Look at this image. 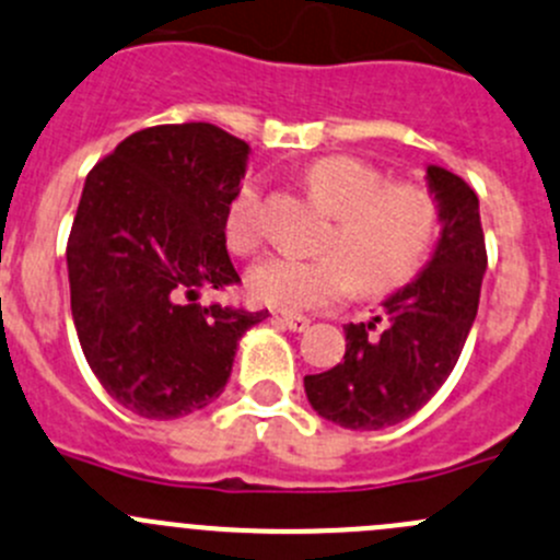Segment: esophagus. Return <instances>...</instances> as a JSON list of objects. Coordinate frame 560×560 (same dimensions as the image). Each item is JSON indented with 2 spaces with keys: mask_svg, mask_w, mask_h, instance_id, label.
Wrapping results in <instances>:
<instances>
[{
  "mask_svg": "<svg viewBox=\"0 0 560 560\" xmlns=\"http://www.w3.org/2000/svg\"><path fill=\"white\" fill-rule=\"evenodd\" d=\"M279 323L284 325V328H290V330H295V334H301V330L308 328V323H312V319L303 317V314H279Z\"/></svg>",
  "mask_w": 560,
  "mask_h": 560,
  "instance_id": "1",
  "label": "esophagus"
}]
</instances>
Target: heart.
<instances>
[{
  "label": "heart",
  "instance_id": "obj_1",
  "mask_svg": "<svg viewBox=\"0 0 560 560\" xmlns=\"http://www.w3.org/2000/svg\"><path fill=\"white\" fill-rule=\"evenodd\" d=\"M306 180L317 202L334 215L319 257L270 254L248 270L254 301L281 312L328 308L352 290L380 295L421 270L438 235V202L418 183H385L383 172L352 155L312 164ZM226 243L254 254L262 243V194L246 180L226 205Z\"/></svg>",
  "mask_w": 560,
  "mask_h": 560
}]
</instances>
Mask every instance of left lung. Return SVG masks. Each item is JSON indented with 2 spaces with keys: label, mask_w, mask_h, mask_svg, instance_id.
Masks as SVG:
<instances>
[{
  "label": "left lung",
  "mask_w": 560,
  "mask_h": 560,
  "mask_svg": "<svg viewBox=\"0 0 560 560\" xmlns=\"http://www.w3.org/2000/svg\"><path fill=\"white\" fill-rule=\"evenodd\" d=\"M441 241L424 273L383 303L385 317L345 325V361L306 374L314 410L345 430H383L421 410L457 366L487 270L479 197L443 166H427Z\"/></svg>",
  "instance_id": "left-lung-1"
}]
</instances>
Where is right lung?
Returning a JSON list of instances; mask_svg holds the SVG:
<instances>
[{
  "mask_svg": "<svg viewBox=\"0 0 560 560\" xmlns=\"http://www.w3.org/2000/svg\"><path fill=\"white\" fill-rule=\"evenodd\" d=\"M248 144L210 122L130 133L92 166L68 237L70 312L97 383L125 410L177 418L215 399L262 312L199 303L241 284L226 205Z\"/></svg>",
  "mask_w": 560,
  "mask_h": 560,
  "instance_id": "1",
  "label": "right lung"
}]
</instances>
